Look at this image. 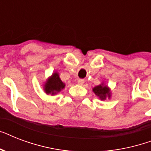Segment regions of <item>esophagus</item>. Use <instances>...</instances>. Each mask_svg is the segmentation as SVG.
Returning a JSON list of instances; mask_svg holds the SVG:
<instances>
[{
    "label": "esophagus",
    "instance_id": "obj_1",
    "mask_svg": "<svg viewBox=\"0 0 151 151\" xmlns=\"http://www.w3.org/2000/svg\"><path fill=\"white\" fill-rule=\"evenodd\" d=\"M78 85H82L83 84H84V83H85V81L83 80V79H78Z\"/></svg>",
    "mask_w": 151,
    "mask_h": 151
}]
</instances>
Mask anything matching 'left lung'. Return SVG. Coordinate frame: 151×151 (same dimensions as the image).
Here are the masks:
<instances>
[{
    "instance_id": "1",
    "label": "left lung",
    "mask_w": 151,
    "mask_h": 151,
    "mask_svg": "<svg viewBox=\"0 0 151 151\" xmlns=\"http://www.w3.org/2000/svg\"><path fill=\"white\" fill-rule=\"evenodd\" d=\"M92 92H94L95 95L97 97H99V99L101 100H105L106 98L110 99L111 97L110 88L106 84H104V82H102L100 85L93 88Z\"/></svg>"
}]
</instances>
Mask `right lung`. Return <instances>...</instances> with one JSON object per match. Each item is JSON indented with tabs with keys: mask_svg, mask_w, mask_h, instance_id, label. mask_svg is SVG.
I'll use <instances>...</instances> for the list:
<instances>
[{
	"mask_svg": "<svg viewBox=\"0 0 151 151\" xmlns=\"http://www.w3.org/2000/svg\"><path fill=\"white\" fill-rule=\"evenodd\" d=\"M66 85L62 81L58 72H54L44 84V91L47 95H56L63 89Z\"/></svg>",
	"mask_w": 151,
	"mask_h": 151,
	"instance_id": "add662e5",
	"label": "right lung"
}]
</instances>
